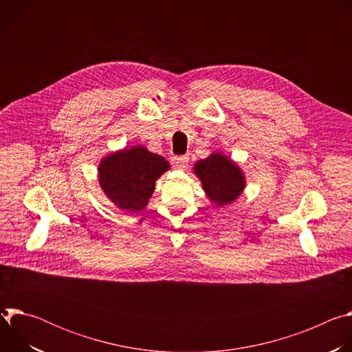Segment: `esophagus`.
<instances>
[{
  "label": "esophagus",
  "mask_w": 352,
  "mask_h": 352,
  "mask_svg": "<svg viewBox=\"0 0 352 352\" xmlns=\"http://www.w3.org/2000/svg\"><path fill=\"white\" fill-rule=\"evenodd\" d=\"M171 163H173L174 168L184 170V168H186V166L189 163V157L188 156H175L171 159Z\"/></svg>",
  "instance_id": "1"
}]
</instances>
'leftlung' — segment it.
Listing matches in <instances>:
<instances>
[{"label": "left lung", "instance_id": "obj_1", "mask_svg": "<svg viewBox=\"0 0 352 352\" xmlns=\"http://www.w3.org/2000/svg\"><path fill=\"white\" fill-rule=\"evenodd\" d=\"M193 173L210 202L217 208L232 204L246 186L243 171L221 152H214L209 157L196 162Z\"/></svg>", "mask_w": 352, "mask_h": 352}]
</instances>
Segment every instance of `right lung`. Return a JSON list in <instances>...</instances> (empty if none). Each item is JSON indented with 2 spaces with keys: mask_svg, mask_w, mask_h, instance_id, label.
Masks as SVG:
<instances>
[{
  "mask_svg": "<svg viewBox=\"0 0 352 352\" xmlns=\"http://www.w3.org/2000/svg\"><path fill=\"white\" fill-rule=\"evenodd\" d=\"M168 170L163 156L136 144L103 157L98 164V182L117 208L135 213L147 206L156 181Z\"/></svg>",
  "mask_w": 352,
  "mask_h": 352,
  "instance_id": "right-lung-1",
  "label": "right lung"
}]
</instances>
